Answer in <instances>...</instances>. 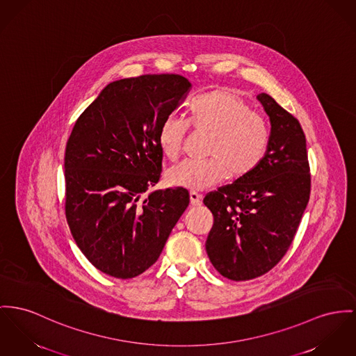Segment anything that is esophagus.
Segmentation results:
<instances>
[{
    "mask_svg": "<svg viewBox=\"0 0 356 356\" xmlns=\"http://www.w3.org/2000/svg\"><path fill=\"white\" fill-rule=\"evenodd\" d=\"M201 200H202V195L195 193V191H190V204L193 207H198L201 204Z\"/></svg>",
    "mask_w": 356,
    "mask_h": 356,
    "instance_id": "esophagus-1",
    "label": "esophagus"
}]
</instances>
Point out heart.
<instances>
[{
	"instance_id": "b5f03b06",
	"label": "heart",
	"mask_w": 356,
	"mask_h": 356,
	"mask_svg": "<svg viewBox=\"0 0 356 356\" xmlns=\"http://www.w3.org/2000/svg\"><path fill=\"white\" fill-rule=\"evenodd\" d=\"M209 135L207 161H185L166 171L171 186L190 190L209 189L224 179H243L254 172L266 156L270 134L264 119L250 104L228 89H217L195 98L189 120L168 115L162 120L158 142L163 155L177 159L190 131Z\"/></svg>"
}]
</instances>
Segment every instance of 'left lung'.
<instances>
[{"instance_id": "1", "label": "left lung", "mask_w": 356, "mask_h": 356, "mask_svg": "<svg viewBox=\"0 0 356 356\" xmlns=\"http://www.w3.org/2000/svg\"><path fill=\"white\" fill-rule=\"evenodd\" d=\"M271 124L259 167L243 179L205 195L213 214L207 252L214 268L232 281L268 273L287 252L310 195L305 134L273 97L258 95Z\"/></svg>"}]
</instances>
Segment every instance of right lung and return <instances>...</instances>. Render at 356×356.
<instances>
[{"mask_svg": "<svg viewBox=\"0 0 356 356\" xmlns=\"http://www.w3.org/2000/svg\"><path fill=\"white\" fill-rule=\"evenodd\" d=\"M178 74L109 83L75 121L65 152V212L72 237L95 268L121 280L158 261L189 205L184 188L159 182L158 131L186 97Z\"/></svg>", "mask_w": 356, "mask_h": 356, "instance_id": "right-lung-1", "label": "right lung"}]
</instances>
